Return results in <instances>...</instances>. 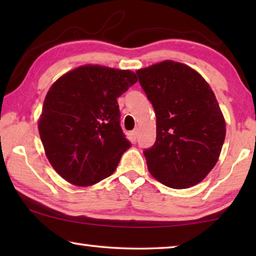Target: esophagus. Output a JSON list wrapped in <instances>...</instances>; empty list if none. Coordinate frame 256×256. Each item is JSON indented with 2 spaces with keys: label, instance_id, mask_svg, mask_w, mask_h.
I'll use <instances>...</instances> for the list:
<instances>
[{
  "label": "esophagus",
  "instance_id": "1",
  "mask_svg": "<svg viewBox=\"0 0 256 256\" xmlns=\"http://www.w3.org/2000/svg\"><path fill=\"white\" fill-rule=\"evenodd\" d=\"M138 128H134L133 131L131 132V136H132V138L134 141L136 140V138H138Z\"/></svg>",
  "mask_w": 256,
  "mask_h": 256
}]
</instances>
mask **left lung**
<instances>
[{
  "label": "left lung",
  "instance_id": "obj_1",
  "mask_svg": "<svg viewBox=\"0 0 256 256\" xmlns=\"http://www.w3.org/2000/svg\"><path fill=\"white\" fill-rule=\"evenodd\" d=\"M154 106L157 138L144 149L150 174L172 188L200 183L219 159L226 123L208 82L192 68L164 60L136 71Z\"/></svg>",
  "mask_w": 256,
  "mask_h": 256
}]
</instances>
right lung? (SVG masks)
Segmentation results:
<instances>
[{
  "mask_svg": "<svg viewBox=\"0 0 256 256\" xmlns=\"http://www.w3.org/2000/svg\"><path fill=\"white\" fill-rule=\"evenodd\" d=\"M136 81L130 70L89 64L50 86L38 130L50 164L68 183L90 186L115 172L131 146L120 125L118 98Z\"/></svg>",
  "mask_w": 256,
  "mask_h": 256,
  "instance_id": "1",
  "label": "right lung"
}]
</instances>
